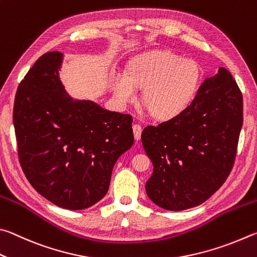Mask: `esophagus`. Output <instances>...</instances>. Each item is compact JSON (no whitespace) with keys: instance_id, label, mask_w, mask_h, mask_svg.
I'll return each mask as SVG.
<instances>
[{"instance_id":"obj_1","label":"esophagus","mask_w":257,"mask_h":257,"mask_svg":"<svg viewBox=\"0 0 257 257\" xmlns=\"http://www.w3.org/2000/svg\"><path fill=\"white\" fill-rule=\"evenodd\" d=\"M133 133H134V139H136L137 141L140 140V139H141V133H142L141 125L134 124L133 125Z\"/></svg>"}]
</instances>
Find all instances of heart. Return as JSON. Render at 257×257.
I'll use <instances>...</instances> for the list:
<instances>
[{"label": "heart", "mask_w": 257, "mask_h": 257, "mask_svg": "<svg viewBox=\"0 0 257 257\" xmlns=\"http://www.w3.org/2000/svg\"><path fill=\"white\" fill-rule=\"evenodd\" d=\"M202 71L196 61L169 51H151L130 63L127 74L112 80L115 97L121 103L137 100L143 89V105L158 119H169L183 112L195 98Z\"/></svg>", "instance_id": "obj_1"}]
</instances>
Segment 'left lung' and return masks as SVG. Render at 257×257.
Wrapping results in <instances>:
<instances>
[{
    "label": "left lung",
    "instance_id": "8db88e82",
    "mask_svg": "<svg viewBox=\"0 0 257 257\" xmlns=\"http://www.w3.org/2000/svg\"><path fill=\"white\" fill-rule=\"evenodd\" d=\"M241 126V91L230 72L220 67L185 110L143 130L142 145L154 164L146 184L149 199L170 211L208 200L231 172Z\"/></svg>",
    "mask_w": 257,
    "mask_h": 257
}]
</instances>
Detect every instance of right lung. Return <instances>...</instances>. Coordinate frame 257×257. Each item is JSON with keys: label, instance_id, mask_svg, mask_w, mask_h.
<instances>
[{"label": "right lung", "instance_id": "add662e5", "mask_svg": "<svg viewBox=\"0 0 257 257\" xmlns=\"http://www.w3.org/2000/svg\"><path fill=\"white\" fill-rule=\"evenodd\" d=\"M62 56L44 54L25 75L13 125L31 186L57 206L83 210L106 195L112 167L133 146V118L67 96L58 78Z\"/></svg>", "mask_w": 257, "mask_h": 257}]
</instances>
